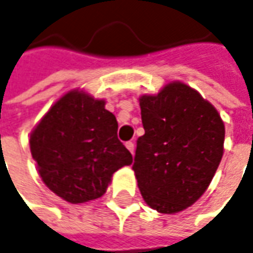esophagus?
I'll return each mask as SVG.
<instances>
[{
	"label": "esophagus",
	"instance_id": "1",
	"mask_svg": "<svg viewBox=\"0 0 253 253\" xmlns=\"http://www.w3.org/2000/svg\"><path fill=\"white\" fill-rule=\"evenodd\" d=\"M125 146H126V149L129 150L130 153H132V154L135 153V143H133V142H128V143L125 145Z\"/></svg>",
	"mask_w": 253,
	"mask_h": 253
}]
</instances>
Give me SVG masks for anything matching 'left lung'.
Listing matches in <instances>:
<instances>
[{"label":"left lung","mask_w":253,"mask_h":253,"mask_svg":"<svg viewBox=\"0 0 253 253\" xmlns=\"http://www.w3.org/2000/svg\"><path fill=\"white\" fill-rule=\"evenodd\" d=\"M145 135L133 163L143 199L163 214L192 206L209 188L224 153V123L186 83H166L139 97Z\"/></svg>","instance_id":"1"}]
</instances>
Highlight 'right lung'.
Masks as SVG:
<instances>
[{"label":"right lung","instance_id":"obj_1","mask_svg":"<svg viewBox=\"0 0 253 253\" xmlns=\"http://www.w3.org/2000/svg\"><path fill=\"white\" fill-rule=\"evenodd\" d=\"M117 130L104 99L83 89L62 94L30 132V153L42 181L72 205L101 198L115 171L132 164Z\"/></svg>","mask_w":253,"mask_h":253}]
</instances>
